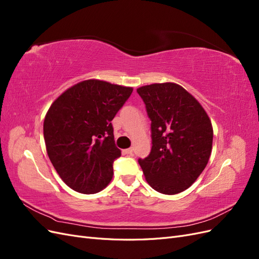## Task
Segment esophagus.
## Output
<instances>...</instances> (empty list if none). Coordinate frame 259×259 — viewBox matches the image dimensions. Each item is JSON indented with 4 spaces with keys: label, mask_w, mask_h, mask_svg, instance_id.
<instances>
[{
    "label": "esophagus",
    "mask_w": 259,
    "mask_h": 259,
    "mask_svg": "<svg viewBox=\"0 0 259 259\" xmlns=\"http://www.w3.org/2000/svg\"><path fill=\"white\" fill-rule=\"evenodd\" d=\"M133 150H134V149H133V148H128V149H126V150H125L124 152L126 153V154H132V153H133Z\"/></svg>",
    "instance_id": "34e87169"
}]
</instances>
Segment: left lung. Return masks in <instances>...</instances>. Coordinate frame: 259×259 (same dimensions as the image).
I'll use <instances>...</instances> for the list:
<instances>
[{"label":"left lung","mask_w":259,"mask_h":259,"mask_svg":"<svg viewBox=\"0 0 259 259\" xmlns=\"http://www.w3.org/2000/svg\"><path fill=\"white\" fill-rule=\"evenodd\" d=\"M137 93L151 120V152L138 160L147 183L163 194L183 192L209 160L210 119L199 101L176 83L145 85Z\"/></svg>","instance_id":"8db88e82"}]
</instances>
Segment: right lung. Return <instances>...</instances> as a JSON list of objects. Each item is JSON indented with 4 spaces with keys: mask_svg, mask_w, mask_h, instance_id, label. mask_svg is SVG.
Listing matches in <instances>:
<instances>
[{
    "mask_svg": "<svg viewBox=\"0 0 259 259\" xmlns=\"http://www.w3.org/2000/svg\"><path fill=\"white\" fill-rule=\"evenodd\" d=\"M133 88L91 79L74 84L54 100L43 133L49 158L72 190L92 194L111 182L115 147L111 121Z\"/></svg>",
    "mask_w": 259,
    "mask_h": 259,
    "instance_id": "1",
    "label": "right lung"
}]
</instances>
